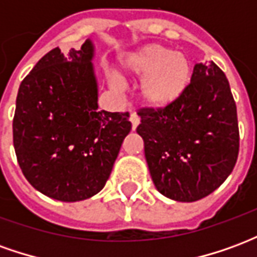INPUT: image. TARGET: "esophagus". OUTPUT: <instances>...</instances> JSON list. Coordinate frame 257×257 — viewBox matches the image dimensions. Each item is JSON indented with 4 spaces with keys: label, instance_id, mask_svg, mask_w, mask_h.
Segmentation results:
<instances>
[{
    "label": "esophagus",
    "instance_id": "1",
    "mask_svg": "<svg viewBox=\"0 0 257 257\" xmlns=\"http://www.w3.org/2000/svg\"><path fill=\"white\" fill-rule=\"evenodd\" d=\"M131 122H132V129H136V126L140 123V117L136 112L131 114Z\"/></svg>",
    "mask_w": 257,
    "mask_h": 257
}]
</instances>
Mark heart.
Segmentation results:
<instances>
[{"label": "heart", "instance_id": "b5f03b06", "mask_svg": "<svg viewBox=\"0 0 257 257\" xmlns=\"http://www.w3.org/2000/svg\"><path fill=\"white\" fill-rule=\"evenodd\" d=\"M125 74L143 77L140 96L151 107H167L189 88L193 67L189 58L172 49L150 44L128 55L122 62Z\"/></svg>", "mask_w": 257, "mask_h": 257}]
</instances>
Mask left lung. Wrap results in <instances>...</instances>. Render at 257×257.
Wrapping results in <instances>:
<instances>
[{
    "instance_id": "8db88e82",
    "label": "left lung",
    "mask_w": 257,
    "mask_h": 257,
    "mask_svg": "<svg viewBox=\"0 0 257 257\" xmlns=\"http://www.w3.org/2000/svg\"><path fill=\"white\" fill-rule=\"evenodd\" d=\"M136 132L157 190L194 202L213 193L235 167L237 106L228 79L215 63H197L189 88L167 107H142Z\"/></svg>"
}]
</instances>
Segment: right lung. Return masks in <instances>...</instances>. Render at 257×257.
<instances>
[{"mask_svg": "<svg viewBox=\"0 0 257 257\" xmlns=\"http://www.w3.org/2000/svg\"><path fill=\"white\" fill-rule=\"evenodd\" d=\"M93 45L40 59L20 84L14 117L16 158L29 183L75 202L100 191L131 132L129 112L97 110Z\"/></svg>", "mask_w": 257, "mask_h": 257, "instance_id": "1", "label": "right lung"}]
</instances>
